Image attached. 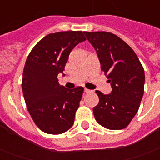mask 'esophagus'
Segmentation results:
<instances>
[{
  "mask_svg": "<svg viewBox=\"0 0 160 160\" xmlns=\"http://www.w3.org/2000/svg\"><path fill=\"white\" fill-rule=\"evenodd\" d=\"M85 92H86V93H89V92H92V90H89V89H87V88H85Z\"/></svg>",
  "mask_w": 160,
  "mask_h": 160,
  "instance_id": "34e87169",
  "label": "esophagus"
}]
</instances>
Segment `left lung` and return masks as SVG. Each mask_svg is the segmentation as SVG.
I'll return each mask as SVG.
<instances>
[{"instance_id":"obj_1","label":"left lung","mask_w":160,"mask_h":160,"mask_svg":"<svg viewBox=\"0 0 160 160\" xmlns=\"http://www.w3.org/2000/svg\"><path fill=\"white\" fill-rule=\"evenodd\" d=\"M100 62L101 70L111 83L110 94L96 91L99 98L93 107L95 119L108 129H122L137 113L144 93L145 73L130 46L107 32H85Z\"/></svg>"}]
</instances>
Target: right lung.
Here are the masks:
<instances>
[{"mask_svg":"<svg viewBox=\"0 0 160 160\" xmlns=\"http://www.w3.org/2000/svg\"><path fill=\"white\" fill-rule=\"evenodd\" d=\"M84 32L49 34L37 43L26 59L23 94L31 117L44 133L62 134L73 126L84 88L60 86L57 75L63 73L72 49L87 40Z\"/></svg>","mask_w":160,"mask_h":160,"instance_id":"obj_1","label":"right lung"}]
</instances>
